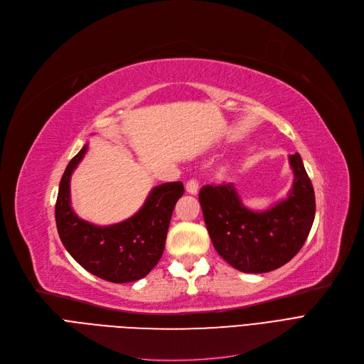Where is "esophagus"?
Wrapping results in <instances>:
<instances>
[{"mask_svg":"<svg viewBox=\"0 0 364 364\" xmlns=\"http://www.w3.org/2000/svg\"><path fill=\"white\" fill-rule=\"evenodd\" d=\"M186 192L190 193V195H198V192H199V183L196 180H193V178L188 180L186 183Z\"/></svg>","mask_w":364,"mask_h":364,"instance_id":"esophagus-1","label":"esophagus"}]
</instances>
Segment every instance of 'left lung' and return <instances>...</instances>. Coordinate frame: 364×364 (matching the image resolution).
Listing matches in <instances>:
<instances>
[{"label":"left lung","mask_w":364,"mask_h":364,"mask_svg":"<svg viewBox=\"0 0 364 364\" xmlns=\"http://www.w3.org/2000/svg\"><path fill=\"white\" fill-rule=\"evenodd\" d=\"M294 183L288 196L265 211L246 208L233 184L203 186V220L215 251L243 273H267L291 261L307 240L316 214L311 180L299 153L289 156Z\"/></svg>","instance_id":"8db88e82"}]
</instances>
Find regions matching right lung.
Returning <instances> with one entry per match:
<instances>
[{
    "label": "right lung",
    "instance_id": "1",
    "mask_svg": "<svg viewBox=\"0 0 364 364\" xmlns=\"http://www.w3.org/2000/svg\"><path fill=\"white\" fill-rule=\"evenodd\" d=\"M88 144L73 156L60 180L55 224L72 258L91 274L112 283L136 282L147 276L164 254L172 211L183 196L181 181L153 187L132 217L110 225H95L75 214L70 205V177Z\"/></svg>",
    "mask_w": 364,
    "mask_h": 364
}]
</instances>
